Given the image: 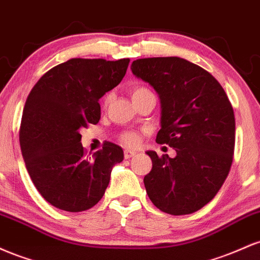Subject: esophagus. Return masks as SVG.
<instances>
[{
	"label": "esophagus",
	"instance_id": "1",
	"mask_svg": "<svg viewBox=\"0 0 260 260\" xmlns=\"http://www.w3.org/2000/svg\"><path fill=\"white\" fill-rule=\"evenodd\" d=\"M136 154V151H134V150H125L124 151V157L125 158H131V157H134Z\"/></svg>",
	"mask_w": 260,
	"mask_h": 260
}]
</instances>
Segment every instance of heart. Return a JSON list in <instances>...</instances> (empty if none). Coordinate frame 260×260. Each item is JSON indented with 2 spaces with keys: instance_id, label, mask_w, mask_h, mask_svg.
<instances>
[{
  "instance_id": "obj_1",
  "label": "heart",
  "mask_w": 260,
  "mask_h": 260,
  "mask_svg": "<svg viewBox=\"0 0 260 260\" xmlns=\"http://www.w3.org/2000/svg\"><path fill=\"white\" fill-rule=\"evenodd\" d=\"M150 93L152 92H151L148 88H146V87L138 86V87H134V88L131 89L130 94H131V98H133V101H136V99H139L140 97H144V95L150 94ZM109 101H110V94H107L106 97H104V106H107V104L109 103ZM121 140L125 145L135 146L139 144L140 135L138 133H135V131H127V133L122 134Z\"/></svg>"
}]
</instances>
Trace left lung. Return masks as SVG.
<instances>
[{"label":"left lung","mask_w":260,"mask_h":260,"mask_svg":"<svg viewBox=\"0 0 260 260\" xmlns=\"http://www.w3.org/2000/svg\"><path fill=\"white\" fill-rule=\"evenodd\" d=\"M131 71L158 93L156 142L177 152L171 158L147 151L152 159L144 178L148 198L167 214H193L214 199L231 168L236 122L229 97L206 70L177 56L135 60Z\"/></svg>","instance_id":"1"}]
</instances>
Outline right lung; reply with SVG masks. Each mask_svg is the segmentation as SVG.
<instances>
[{
  "label": "right lung",
  "mask_w": 260,
  "mask_h": 260,
  "mask_svg": "<svg viewBox=\"0 0 260 260\" xmlns=\"http://www.w3.org/2000/svg\"><path fill=\"white\" fill-rule=\"evenodd\" d=\"M129 59H71L44 74L29 93L19 129L25 167L42 197L70 212L103 198L122 148L104 142L87 156L81 130L101 119L99 99L121 82Z\"/></svg>",
  "instance_id": "1"
}]
</instances>
